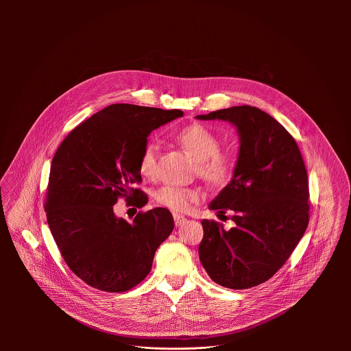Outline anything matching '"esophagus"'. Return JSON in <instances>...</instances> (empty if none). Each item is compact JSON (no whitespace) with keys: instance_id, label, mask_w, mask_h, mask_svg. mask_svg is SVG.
Returning <instances> with one entry per match:
<instances>
[{"instance_id":"34e87169","label":"esophagus","mask_w":351,"mask_h":351,"mask_svg":"<svg viewBox=\"0 0 351 351\" xmlns=\"http://www.w3.org/2000/svg\"><path fill=\"white\" fill-rule=\"evenodd\" d=\"M173 217H174V223L177 227H180L181 224H184L186 221V217L180 215V213H173Z\"/></svg>"}]
</instances>
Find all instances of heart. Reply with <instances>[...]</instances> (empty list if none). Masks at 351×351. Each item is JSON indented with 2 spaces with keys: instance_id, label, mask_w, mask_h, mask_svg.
<instances>
[{
  "instance_id": "b5f03b06",
  "label": "heart",
  "mask_w": 351,
  "mask_h": 351,
  "mask_svg": "<svg viewBox=\"0 0 351 351\" xmlns=\"http://www.w3.org/2000/svg\"><path fill=\"white\" fill-rule=\"evenodd\" d=\"M177 139L196 160L201 178L213 185H226L232 180L237 170V156L230 151L220 150V142L210 130L201 124H193L181 130ZM139 171L147 178H154L158 173L156 151L152 145H147L139 156ZM201 199L202 192L199 188L177 185H166L155 193L158 204L177 212L189 210Z\"/></svg>"
}]
</instances>
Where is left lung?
<instances>
[{"label": "left lung", "mask_w": 351, "mask_h": 351, "mask_svg": "<svg viewBox=\"0 0 351 351\" xmlns=\"http://www.w3.org/2000/svg\"><path fill=\"white\" fill-rule=\"evenodd\" d=\"M234 124L241 147L230 184L209 204L232 212L235 227L204 219L199 246L208 276L230 289H249L271 278L300 242L309 221L308 176L293 136L270 114L232 106L196 116Z\"/></svg>", "instance_id": "8db88e82"}]
</instances>
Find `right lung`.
Segmentation results:
<instances>
[{
	"mask_svg": "<svg viewBox=\"0 0 351 351\" xmlns=\"http://www.w3.org/2000/svg\"><path fill=\"white\" fill-rule=\"evenodd\" d=\"M184 116L180 109L112 104L77 125L51 163L45 209L71 271L104 292H125L150 273L155 251L174 228L166 208L117 217L119 197L145 205L139 156L151 131Z\"/></svg>",
	"mask_w": 351,
	"mask_h": 351,
	"instance_id": "add662e5",
	"label": "right lung"
}]
</instances>
